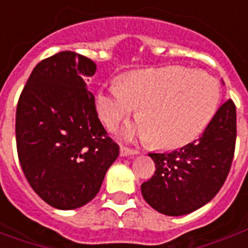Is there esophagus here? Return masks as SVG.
<instances>
[{
    "label": "esophagus",
    "mask_w": 248,
    "mask_h": 248,
    "mask_svg": "<svg viewBox=\"0 0 248 248\" xmlns=\"http://www.w3.org/2000/svg\"><path fill=\"white\" fill-rule=\"evenodd\" d=\"M121 155L122 156H133L138 154V151L134 150V149H130V147H126V146H121Z\"/></svg>",
    "instance_id": "esophagus-1"
}]
</instances>
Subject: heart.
<instances>
[{"mask_svg": "<svg viewBox=\"0 0 248 248\" xmlns=\"http://www.w3.org/2000/svg\"><path fill=\"white\" fill-rule=\"evenodd\" d=\"M218 81L204 71L183 66L130 71L118 86L101 89L95 108L103 124L114 130L137 108V124L122 130L126 140H150L158 149H177L197 140L217 114Z\"/></svg>", "mask_w": 248, "mask_h": 248, "instance_id": "1", "label": "heart"}]
</instances>
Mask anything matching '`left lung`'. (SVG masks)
Segmentation results:
<instances>
[{
    "mask_svg": "<svg viewBox=\"0 0 248 248\" xmlns=\"http://www.w3.org/2000/svg\"><path fill=\"white\" fill-rule=\"evenodd\" d=\"M236 140V108L229 99L203 134L171 153H150L155 172L142 183L145 201L156 211L179 217L213 199L229 175Z\"/></svg>",
    "mask_w": 248,
    "mask_h": 248,
    "instance_id": "obj_1",
    "label": "left lung"
}]
</instances>
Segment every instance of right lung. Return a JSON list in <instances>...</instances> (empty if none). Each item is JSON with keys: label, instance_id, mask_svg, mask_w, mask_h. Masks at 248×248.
<instances>
[{"label": "right lung", "instance_id": "1", "mask_svg": "<svg viewBox=\"0 0 248 248\" xmlns=\"http://www.w3.org/2000/svg\"><path fill=\"white\" fill-rule=\"evenodd\" d=\"M95 63L61 51L35 66L16 113L17 153L25 177L51 207L73 210L95 197L119 146L98 118L86 77Z\"/></svg>", "mask_w": 248, "mask_h": 248}]
</instances>
